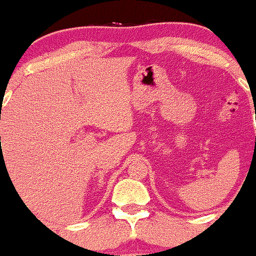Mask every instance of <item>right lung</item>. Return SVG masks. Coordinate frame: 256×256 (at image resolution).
Here are the masks:
<instances>
[{
  "label": "right lung",
  "mask_w": 256,
  "mask_h": 256,
  "mask_svg": "<svg viewBox=\"0 0 256 256\" xmlns=\"http://www.w3.org/2000/svg\"><path fill=\"white\" fill-rule=\"evenodd\" d=\"M0 138H1V136H0Z\"/></svg>",
  "instance_id": "obj_1"
}]
</instances>
